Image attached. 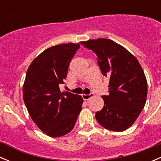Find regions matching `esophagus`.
<instances>
[{
    "label": "esophagus",
    "mask_w": 161,
    "mask_h": 161,
    "mask_svg": "<svg viewBox=\"0 0 161 161\" xmlns=\"http://www.w3.org/2000/svg\"><path fill=\"white\" fill-rule=\"evenodd\" d=\"M82 98H83L84 100H90V98H92L93 97V94L90 93V94H82Z\"/></svg>",
    "instance_id": "obj_1"
}]
</instances>
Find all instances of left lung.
<instances>
[{
	"mask_svg": "<svg viewBox=\"0 0 161 161\" xmlns=\"http://www.w3.org/2000/svg\"><path fill=\"white\" fill-rule=\"evenodd\" d=\"M96 53L102 74L110 79L109 94L96 119L106 129L122 131L131 127L145 106L147 81L140 64L124 47L109 39L81 41Z\"/></svg>",
	"mask_w": 161,
	"mask_h": 161,
	"instance_id": "left-lung-1",
	"label": "left lung"
}]
</instances>
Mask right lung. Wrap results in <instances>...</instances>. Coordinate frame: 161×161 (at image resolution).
<instances>
[{"mask_svg":"<svg viewBox=\"0 0 161 161\" xmlns=\"http://www.w3.org/2000/svg\"><path fill=\"white\" fill-rule=\"evenodd\" d=\"M79 43H69L47 48L29 66L23 84V100L37 127L50 137H61L74 128L83 99L61 92L69 66Z\"/></svg>","mask_w":161,"mask_h":161,"instance_id":"add662e5","label":"right lung"}]
</instances>
